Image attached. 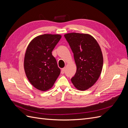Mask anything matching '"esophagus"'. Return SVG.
<instances>
[{"label":"esophagus","instance_id":"esophagus-1","mask_svg":"<svg viewBox=\"0 0 128 128\" xmlns=\"http://www.w3.org/2000/svg\"><path fill=\"white\" fill-rule=\"evenodd\" d=\"M64 72H65V68H64L61 69V73L62 74H64Z\"/></svg>","mask_w":128,"mask_h":128}]
</instances>
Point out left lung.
Returning a JSON list of instances; mask_svg holds the SVG:
<instances>
[{"label": "left lung", "mask_w": 128, "mask_h": 128, "mask_svg": "<svg viewBox=\"0 0 128 128\" xmlns=\"http://www.w3.org/2000/svg\"><path fill=\"white\" fill-rule=\"evenodd\" d=\"M74 53L76 72L71 80L79 90L94 86L101 74L103 56L98 42L90 34L68 33L64 35Z\"/></svg>", "instance_id": "obj_1"}]
</instances>
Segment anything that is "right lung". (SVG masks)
Listing matches in <instances>:
<instances>
[{"label": "right lung", "mask_w": 128, "mask_h": 128, "mask_svg": "<svg viewBox=\"0 0 128 128\" xmlns=\"http://www.w3.org/2000/svg\"><path fill=\"white\" fill-rule=\"evenodd\" d=\"M61 38L60 34H42L34 38L26 48L24 60L26 75L38 90H49L60 75V69L52 52Z\"/></svg>", "instance_id": "1"}]
</instances>
